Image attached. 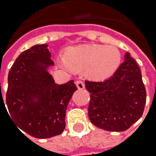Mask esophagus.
Here are the masks:
<instances>
[{
    "mask_svg": "<svg viewBox=\"0 0 156 156\" xmlns=\"http://www.w3.org/2000/svg\"><path fill=\"white\" fill-rule=\"evenodd\" d=\"M76 85H77V87L79 90H82V89L84 88V83H83V81H81V80L76 81Z\"/></svg>",
    "mask_w": 156,
    "mask_h": 156,
    "instance_id": "obj_1",
    "label": "esophagus"
}]
</instances>
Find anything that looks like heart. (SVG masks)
Instances as JSON below:
<instances>
[{"label":"heart","mask_w":156,"mask_h":156,"mask_svg":"<svg viewBox=\"0 0 156 156\" xmlns=\"http://www.w3.org/2000/svg\"><path fill=\"white\" fill-rule=\"evenodd\" d=\"M121 62V54L112 46L89 44L69 47L65 51L60 66L73 73L84 70L88 78L104 80L112 76Z\"/></svg>","instance_id":"b5f03b06"}]
</instances>
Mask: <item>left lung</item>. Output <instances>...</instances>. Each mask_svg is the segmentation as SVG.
Instances as JSON below:
<instances>
[{"label": "left lung", "mask_w": 156, "mask_h": 156, "mask_svg": "<svg viewBox=\"0 0 156 156\" xmlns=\"http://www.w3.org/2000/svg\"><path fill=\"white\" fill-rule=\"evenodd\" d=\"M124 62L105 81L85 80L90 92L89 118L108 131H124L138 121L146 104V89L136 60L126 52Z\"/></svg>", "instance_id": "obj_1"}]
</instances>
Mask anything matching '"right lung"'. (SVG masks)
Here are the masks:
<instances>
[{"label":"right lung","instance_id":"1","mask_svg":"<svg viewBox=\"0 0 156 156\" xmlns=\"http://www.w3.org/2000/svg\"><path fill=\"white\" fill-rule=\"evenodd\" d=\"M47 46L36 45L21 52L8 73V115L17 128L35 138L61 134L67 105L78 90L73 80L58 84L47 73L46 68L54 65Z\"/></svg>","mask_w":156,"mask_h":156}]
</instances>
